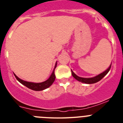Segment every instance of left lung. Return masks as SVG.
Instances as JSON below:
<instances>
[{"mask_svg":"<svg viewBox=\"0 0 123 123\" xmlns=\"http://www.w3.org/2000/svg\"><path fill=\"white\" fill-rule=\"evenodd\" d=\"M111 64L110 65V66L109 67V68L108 69L105 70V71H104L103 73H100V74L97 75L96 76L93 77V78H81V77H79L78 76H77L73 71L71 70V74H72V76L75 78V79L78 80V81L81 82H83V83H86V84H94L95 83V82H98L99 81H100L101 79L102 78H104L105 76V75L106 74L108 73L109 72L110 69L111 68Z\"/></svg>","mask_w":123,"mask_h":123,"instance_id":"1","label":"left lung"}]
</instances>
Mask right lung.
I'll list each match as a JSON object with an SVG mask.
<instances>
[{"mask_svg":"<svg viewBox=\"0 0 123 123\" xmlns=\"http://www.w3.org/2000/svg\"><path fill=\"white\" fill-rule=\"evenodd\" d=\"M56 63H57V62H56L55 65V68H54V71L52 72V74L50 75V76L49 77L47 80H46L45 81H44L42 82H38V83H35V82H28V81H25L21 79L20 78H18L17 76L15 75V74H14L16 79L19 81L20 83H21L23 85L25 86L26 87H27L28 88L30 89L31 90H33V91H42V90H44L47 88L49 87L51 85H52L53 82H54L55 79V69L56 67Z\"/></svg>","mask_w":123,"mask_h":123,"instance_id":"obj_1","label":"right lung"}]
</instances>
